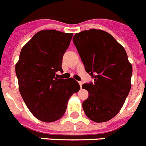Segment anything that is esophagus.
<instances>
[{
	"label": "esophagus",
	"instance_id": "esophagus-1",
	"mask_svg": "<svg viewBox=\"0 0 146 146\" xmlns=\"http://www.w3.org/2000/svg\"><path fill=\"white\" fill-rule=\"evenodd\" d=\"M79 84H80V88H81L82 87V85H83V82L79 81Z\"/></svg>",
	"mask_w": 146,
	"mask_h": 146
}]
</instances>
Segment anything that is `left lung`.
Listing matches in <instances>:
<instances>
[{
  "mask_svg": "<svg viewBox=\"0 0 146 146\" xmlns=\"http://www.w3.org/2000/svg\"><path fill=\"white\" fill-rule=\"evenodd\" d=\"M73 42L85 70L94 82L83 84L89 92L83 104L86 116L104 122L117 115L131 87L132 66L124 47L102 30L90 29L76 33Z\"/></svg>",
  "mask_w": 146,
  "mask_h": 146,
  "instance_id": "1",
  "label": "left lung"
}]
</instances>
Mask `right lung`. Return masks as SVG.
Masks as SVG:
<instances>
[{
	"instance_id": "1",
	"label": "right lung",
	"mask_w": 146,
	"mask_h": 146,
	"mask_svg": "<svg viewBox=\"0 0 146 146\" xmlns=\"http://www.w3.org/2000/svg\"><path fill=\"white\" fill-rule=\"evenodd\" d=\"M72 36L55 30L36 33L22 48L15 65L21 97L31 113L42 121L62 118L70 97L80 90L73 78L56 76V72H62V56Z\"/></svg>"
}]
</instances>
